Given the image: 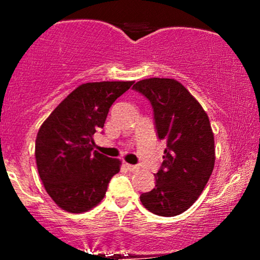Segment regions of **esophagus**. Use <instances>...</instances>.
<instances>
[{
    "mask_svg": "<svg viewBox=\"0 0 260 260\" xmlns=\"http://www.w3.org/2000/svg\"><path fill=\"white\" fill-rule=\"evenodd\" d=\"M126 166L131 172H137L139 170V166H137V165H131V164H126Z\"/></svg>",
    "mask_w": 260,
    "mask_h": 260,
    "instance_id": "1",
    "label": "esophagus"
}]
</instances>
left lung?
Wrapping results in <instances>:
<instances>
[{"label": "left lung", "instance_id": "left-lung-1", "mask_svg": "<svg viewBox=\"0 0 260 260\" xmlns=\"http://www.w3.org/2000/svg\"><path fill=\"white\" fill-rule=\"evenodd\" d=\"M133 89L150 101L157 137L166 142L155 187L143 193L140 202L155 215H180L198 199L213 172L215 147L210 121L177 80L143 79Z\"/></svg>", "mask_w": 260, "mask_h": 260}]
</instances>
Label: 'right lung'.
<instances>
[{
  "instance_id": "right-lung-1",
  "label": "right lung",
  "mask_w": 260,
  "mask_h": 260,
  "mask_svg": "<svg viewBox=\"0 0 260 260\" xmlns=\"http://www.w3.org/2000/svg\"><path fill=\"white\" fill-rule=\"evenodd\" d=\"M134 82L79 85L45 120L35 140L39 176L47 194L68 213H85L103 201L118 159L94 149L110 107Z\"/></svg>"
}]
</instances>
